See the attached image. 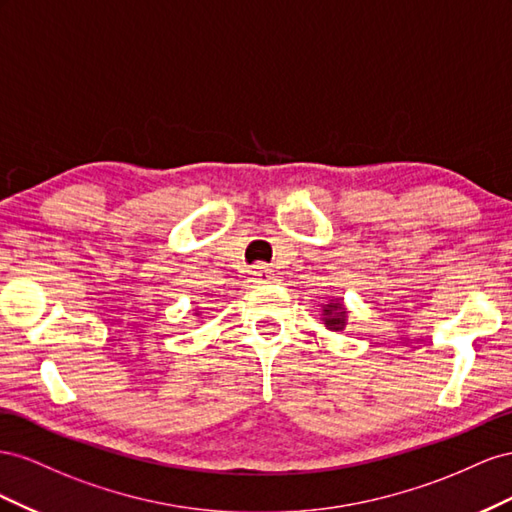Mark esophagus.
Instances as JSON below:
<instances>
[{
  "mask_svg": "<svg viewBox=\"0 0 512 512\" xmlns=\"http://www.w3.org/2000/svg\"><path fill=\"white\" fill-rule=\"evenodd\" d=\"M253 276L257 279V283H270L274 276H272V268L266 264H259L253 268Z\"/></svg>",
  "mask_w": 512,
  "mask_h": 512,
  "instance_id": "esophagus-1",
  "label": "esophagus"
}]
</instances>
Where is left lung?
Wrapping results in <instances>:
<instances>
[{"label": "left lung", "instance_id": "obj_1", "mask_svg": "<svg viewBox=\"0 0 512 512\" xmlns=\"http://www.w3.org/2000/svg\"><path fill=\"white\" fill-rule=\"evenodd\" d=\"M319 311H321V321H324V326L330 332H343L345 330L349 311H347L343 298H332L330 302L321 304Z\"/></svg>", "mask_w": 512, "mask_h": 512}]
</instances>
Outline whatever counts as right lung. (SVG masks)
<instances>
[{
    "label": "right lung",
    "mask_w": 512,
    "mask_h": 512,
    "mask_svg": "<svg viewBox=\"0 0 512 512\" xmlns=\"http://www.w3.org/2000/svg\"><path fill=\"white\" fill-rule=\"evenodd\" d=\"M201 315V311L199 309H195V317H199Z\"/></svg>",
    "instance_id": "right-lung-1"
}]
</instances>
